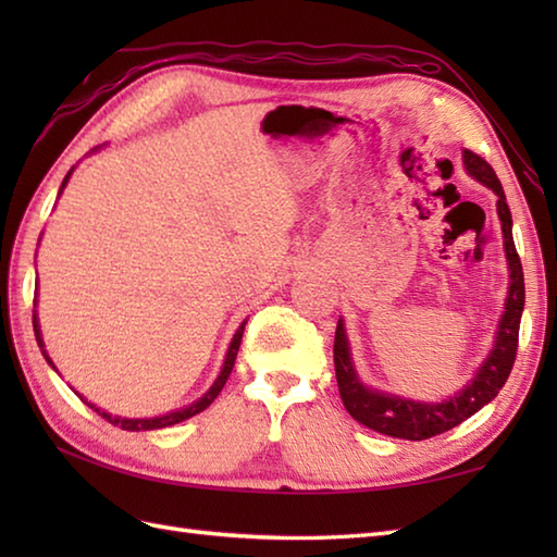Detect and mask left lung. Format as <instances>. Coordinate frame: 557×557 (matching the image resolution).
Wrapping results in <instances>:
<instances>
[{
	"mask_svg": "<svg viewBox=\"0 0 557 557\" xmlns=\"http://www.w3.org/2000/svg\"><path fill=\"white\" fill-rule=\"evenodd\" d=\"M465 164L474 180L486 184L491 191L498 196V215L503 222L505 253L507 263H510L512 280L510 292H507V304L498 327V337H495V347L488 354V359L483 361L474 381L461 389L459 395L441 401V405H421V401L385 395L361 385L357 373H354L345 327H342L339 321L333 347L339 397L345 401V409L354 419L383 435L405 437V441H425V437L441 435L449 429H455V425L467 421L471 413H476L483 405H488V401L500 393V387L505 385L507 377H510V371L515 366L519 345V321H522L524 309V272L512 239V215L510 208H507L503 184L498 182V176H495L491 164L471 150H465Z\"/></svg>",
	"mask_w": 557,
	"mask_h": 557,
	"instance_id": "8db88e82",
	"label": "left lung"
}]
</instances>
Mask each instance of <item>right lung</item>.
Segmentation results:
<instances>
[{
  "label": "right lung",
  "mask_w": 557,
  "mask_h": 557,
  "mask_svg": "<svg viewBox=\"0 0 557 557\" xmlns=\"http://www.w3.org/2000/svg\"><path fill=\"white\" fill-rule=\"evenodd\" d=\"M69 176H71V172L64 176L62 188L66 186ZM33 330H35V339H38V345L45 347V345H42V337H40L38 318H35V313H33ZM242 335H244V323H242L239 330H236V335H234L232 345H230V349H227V359H224L222 373H220V377L215 381V385H212V387L208 389V393H206L203 397H200L198 401H194L191 407L180 409V411H172V413H164V417H156V419H120V417H112V413H108V411H100L98 407H92L90 401H86V405H88L90 409H96L104 421H110L112 425H120V429H124V431H152V429H164V425H174V423H180V421H184V419H191V417H196V413L208 409V407L212 405V401H215V397L222 393V387H224V383H227V377H230V373H232V369H234L236 351H239V345H242ZM42 354H45V351H42ZM45 359H47V363L52 366V361H50V357H47V354H45ZM52 369H54V366H52ZM81 399H83V397H81Z\"/></svg>",
  "instance_id": "obj_1"
}]
</instances>
